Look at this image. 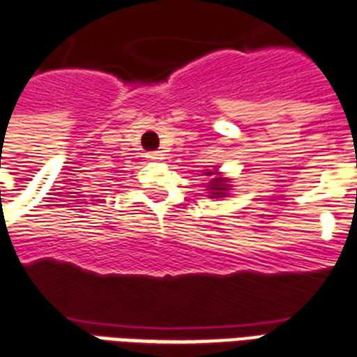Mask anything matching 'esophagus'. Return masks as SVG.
I'll use <instances>...</instances> for the list:
<instances>
[{
  "label": "esophagus",
  "instance_id": "1",
  "mask_svg": "<svg viewBox=\"0 0 357 357\" xmlns=\"http://www.w3.org/2000/svg\"><path fill=\"white\" fill-rule=\"evenodd\" d=\"M147 158L153 160V162H160V160H164V154H162V153H149Z\"/></svg>",
  "mask_w": 357,
  "mask_h": 357
}]
</instances>
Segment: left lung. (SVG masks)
<instances>
[{
  "label": "left lung",
  "mask_w": 357,
  "mask_h": 357,
  "mask_svg": "<svg viewBox=\"0 0 357 357\" xmlns=\"http://www.w3.org/2000/svg\"><path fill=\"white\" fill-rule=\"evenodd\" d=\"M203 175L208 178V182L204 184L206 188V192H208V197L210 199H222V197H227L229 192H231V178L225 176L222 171L218 169L216 165H214V169H204Z\"/></svg>",
  "instance_id": "8db88e82"
}]
</instances>
